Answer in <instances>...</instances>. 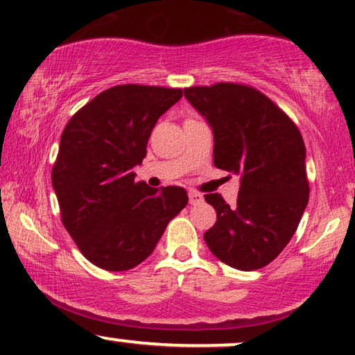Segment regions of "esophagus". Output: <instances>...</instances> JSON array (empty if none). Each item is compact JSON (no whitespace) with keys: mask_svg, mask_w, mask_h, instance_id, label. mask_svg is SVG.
Segmentation results:
<instances>
[{"mask_svg":"<svg viewBox=\"0 0 355 355\" xmlns=\"http://www.w3.org/2000/svg\"><path fill=\"white\" fill-rule=\"evenodd\" d=\"M189 202H191L192 205H196V203L203 202V196H202V193L196 192V191H191V192H189Z\"/></svg>","mask_w":355,"mask_h":355,"instance_id":"1","label":"esophagus"}]
</instances>
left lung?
Masks as SVG:
<instances>
[{"label":"left lung","instance_id":"obj_1","mask_svg":"<svg viewBox=\"0 0 355 355\" xmlns=\"http://www.w3.org/2000/svg\"><path fill=\"white\" fill-rule=\"evenodd\" d=\"M184 96L213 130V163L241 178L236 205L207 193L216 223L203 239L236 270L263 268L297 230L309 202L305 145L297 125L268 96L220 82L189 87Z\"/></svg>","mask_w":355,"mask_h":355}]
</instances>
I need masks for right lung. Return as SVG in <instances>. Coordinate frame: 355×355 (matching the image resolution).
Here are the masks:
<instances>
[{
    "mask_svg": "<svg viewBox=\"0 0 355 355\" xmlns=\"http://www.w3.org/2000/svg\"><path fill=\"white\" fill-rule=\"evenodd\" d=\"M181 89L116 85L72 116L62 130L51 184L62 225L98 268L125 271L147 259L187 205L186 189L135 182L158 118Z\"/></svg>",
    "mask_w": 355,
    "mask_h": 355,
    "instance_id": "right-lung-1",
    "label": "right lung"
}]
</instances>
